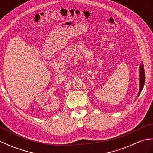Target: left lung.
Here are the masks:
<instances>
[{
  "label": "left lung",
  "instance_id": "1",
  "mask_svg": "<svg viewBox=\"0 0 153 153\" xmlns=\"http://www.w3.org/2000/svg\"><path fill=\"white\" fill-rule=\"evenodd\" d=\"M139 69H140V74H139V84H140V87H139V92L137 97L139 95V94L141 93L143 88L144 85H145V74L143 65L141 64L140 67H139Z\"/></svg>",
  "mask_w": 153,
  "mask_h": 153
}]
</instances>
